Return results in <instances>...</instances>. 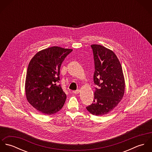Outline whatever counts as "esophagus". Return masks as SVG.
Returning a JSON list of instances; mask_svg holds the SVG:
<instances>
[{
    "label": "esophagus",
    "instance_id": "1",
    "mask_svg": "<svg viewBox=\"0 0 152 152\" xmlns=\"http://www.w3.org/2000/svg\"><path fill=\"white\" fill-rule=\"evenodd\" d=\"M72 92L74 94H79L80 92V89H77V90H75V91H73Z\"/></svg>",
    "mask_w": 152,
    "mask_h": 152
}]
</instances>
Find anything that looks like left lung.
<instances>
[{
    "mask_svg": "<svg viewBox=\"0 0 152 152\" xmlns=\"http://www.w3.org/2000/svg\"><path fill=\"white\" fill-rule=\"evenodd\" d=\"M93 50L95 88L94 99L87 110L92 115L102 116L117 107L125 93V79L119 60L115 54L104 46L91 45Z\"/></svg>",
    "mask_w": 152,
    "mask_h": 152,
    "instance_id": "left-lung-1",
    "label": "left lung"
}]
</instances>
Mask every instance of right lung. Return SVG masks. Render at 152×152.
I'll return each instance as SVG.
<instances>
[{"mask_svg":"<svg viewBox=\"0 0 152 152\" xmlns=\"http://www.w3.org/2000/svg\"><path fill=\"white\" fill-rule=\"evenodd\" d=\"M72 49L54 46L39 51L28 65L25 82L27 101L45 115H53L63 107L66 96L58 84L63 61Z\"/></svg>","mask_w":152,"mask_h":152,"instance_id":"add662e5","label":"right lung"}]
</instances>
